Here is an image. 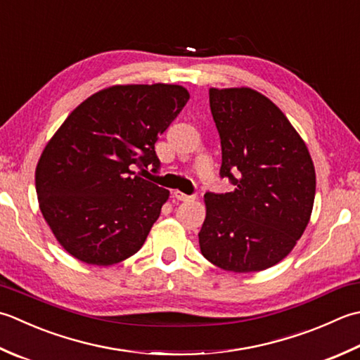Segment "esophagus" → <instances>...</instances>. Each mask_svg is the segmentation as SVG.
I'll return each instance as SVG.
<instances>
[{"label":"esophagus","instance_id":"34e87169","mask_svg":"<svg viewBox=\"0 0 360 360\" xmlns=\"http://www.w3.org/2000/svg\"><path fill=\"white\" fill-rule=\"evenodd\" d=\"M173 196L178 201H190V200H193V196H188V195H186V193H182V192H179V190H174L173 192Z\"/></svg>","mask_w":360,"mask_h":360}]
</instances>
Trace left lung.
<instances>
[{
	"label": "left lung",
	"mask_w": 360,
	"mask_h": 360,
	"mask_svg": "<svg viewBox=\"0 0 360 360\" xmlns=\"http://www.w3.org/2000/svg\"><path fill=\"white\" fill-rule=\"evenodd\" d=\"M209 103L221 139L220 174L236 188L204 195L201 255L224 271H262L288 256L311 220V153L284 112L255 89L210 87Z\"/></svg>",
	"instance_id": "left-lung-1"
}]
</instances>
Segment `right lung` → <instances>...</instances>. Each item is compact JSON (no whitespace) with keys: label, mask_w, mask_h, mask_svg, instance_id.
Instances as JSON below:
<instances>
[{"label":"right lung","mask_w":360,"mask_h":360,"mask_svg":"<svg viewBox=\"0 0 360 360\" xmlns=\"http://www.w3.org/2000/svg\"><path fill=\"white\" fill-rule=\"evenodd\" d=\"M178 84H117L90 95L49 139L35 167L39 206L77 260L109 266L142 248L170 192L140 178L188 101Z\"/></svg>","instance_id":"1"}]
</instances>
